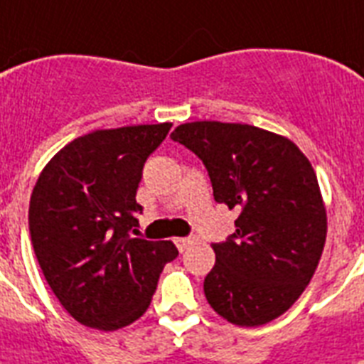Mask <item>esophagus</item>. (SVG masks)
Instances as JSON below:
<instances>
[{
    "label": "esophagus",
    "mask_w": 364,
    "mask_h": 364,
    "mask_svg": "<svg viewBox=\"0 0 364 364\" xmlns=\"http://www.w3.org/2000/svg\"><path fill=\"white\" fill-rule=\"evenodd\" d=\"M175 243H176V247H178L180 253H184L189 245H193L195 238H175Z\"/></svg>",
    "instance_id": "esophagus-1"
}]
</instances>
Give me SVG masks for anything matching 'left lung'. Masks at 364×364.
I'll list each match as a JSON object with an SVG mask.
<instances>
[{
	"instance_id": "8db88e82",
	"label": "left lung",
	"mask_w": 364,
	"mask_h": 364,
	"mask_svg": "<svg viewBox=\"0 0 364 364\" xmlns=\"http://www.w3.org/2000/svg\"><path fill=\"white\" fill-rule=\"evenodd\" d=\"M171 139L203 160L214 199L240 212L236 232L212 245L210 307L234 326L272 322L311 283L326 243V204L311 161L284 135L240 122H186Z\"/></svg>"
}]
</instances>
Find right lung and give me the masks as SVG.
<instances>
[{"label":"right lung","instance_id":"1","mask_svg":"<svg viewBox=\"0 0 364 364\" xmlns=\"http://www.w3.org/2000/svg\"><path fill=\"white\" fill-rule=\"evenodd\" d=\"M171 122L95 130L63 146L29 200L31 243L52 292L74 320L115 331L149 309L173 242L132 238L143 165Z\"/></svg>","mask_w":364,"mask_h":364}]
</instances>
